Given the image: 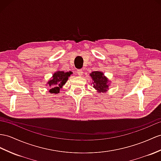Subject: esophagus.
Segmentation results:
<instances>
[{"label": "esophagus", "mask_w": 161, "mask_h": 161, "mask_svg": "<svg viewBox=\"0 0 161 161\" xmlns=\"http://www.w3.org/2000/svg\"><path fill=\"white\" fill-rule=\"evenodd\" d=\"M77 74H78V76H82V75H83V69H78V70H77Z\"/></svg>", "instance_id": "34e87169"}]
</instances>
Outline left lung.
Here are the masks:
<instances>
[{"label": "left lung", "mask_w": 161, "mask_h": 161, "mask_svg": "<svg viewBox=\"0 0 161 161\" xmlns=\"http://www.w3.org/2000/svg\"><path fill=\"white\" fill-rule=\"evenodd\" d=\"M90 76H92L93 80L94 81L93 87L96 89H97L99 92H103L107 91V89L108 88V80L104 76V74L101 72H93L92 74H90Z\"/></svg>", "instance_id": "obj_1"}]
</instances>
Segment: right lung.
Wrapping results in <instances>:
<instances>
[{"label":"right lung","mask_w":161,"mask_h":161,"mask_svg":"<svg viewBox=\"0 0 161 161\" xmlns=\"http://www.w3.org/2000/svg\"><path fill=\"white\" fill-rule=\"evenodd\" d=\"M72 72H64L62 71H58L55 72L53 76V78L48 82L50 87V92L51 93H59L60 89L62 88L64 85L68 80V77L70 76Z\"/></svg>","instance_id":"1"}]
</instances>
